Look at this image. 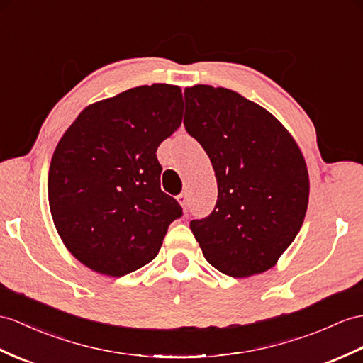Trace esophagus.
<instances>
[{
	"mask_svg": "<svg viewBox=\"0 0 363 363\" xmlns=\"http://www.w3.org/2000/svg\"><path fill=\"white\" fill-rule=\"evenodd\" d=\"M177 201L180 203V206L183 208L184 212L188 211V201H189V200H188V194H186V192H182L180 196H177Z\"/></svg>",
	"mask_w": 363,
	"mask_h": 363,
	"instance_id": "obj_1",
	"label": "esophagus"
}]
</instances>
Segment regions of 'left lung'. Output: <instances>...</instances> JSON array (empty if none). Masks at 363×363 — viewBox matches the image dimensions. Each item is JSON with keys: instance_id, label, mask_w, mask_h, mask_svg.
<instances>
[{"instance_id": "left-lung-1", "label": "left lung", "mask_w": 363, "mask_h": 363, "mask_svg": "<svg viewBox=\"0 0 363 363\" xmlns=\"http://www.w3.org/2000/svg\"><path fill=\"white\" fill-rule=\"evenodd\" d=\"M184 128L216 171L218 199L192 220L205 259L231 277L276 267L303 225L309 177L302 151L274 115L226 87L184 89Z\"/></svg>"}]
</instances>
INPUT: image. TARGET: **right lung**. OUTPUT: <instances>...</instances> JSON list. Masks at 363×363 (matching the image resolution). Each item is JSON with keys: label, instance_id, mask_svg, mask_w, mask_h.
Returning <instances> with one entry per match:
<instances>
[{"label": "right lung", "instance_id": "obj_1", "mask_svg": "<svg viewBox=\"0 0 363 363\" xmlns=\"http://www.w3.org/2000/svg\"><path fill=\"white\" fill-rule=\"evenodd\" d=\"M179 86L132 87L79 112L52 155V220L67 251L89 269L121 277L155 259L182 216L160 189L157 147L180 128Z\"/></svg>", "mask_w": 363, "mask_h": 363}]
</instances>
